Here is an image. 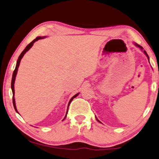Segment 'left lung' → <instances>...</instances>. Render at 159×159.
<instances>
[{
    "label": "left lung",
    "instance_id": "1",
    "mask_svg": "<svg viewBox=\"0 0 159 159\" xmlns=\"http://www.w3.org/2000/svg\"><path fill=\"white\" fill-rule=\"evenodd\" d=\"M135 45H136L137 46H138V47H139V48H141V49H142V50H143V47H142V46H139V45H138V44H137V43H135ZM143 52H144V53H145V54H146V56H147V57H148V59H149V57H148V54H147V53H146V52H145V51H143ZM97 120H98V121H99V120H98V119H97Z\"/></svg>",
    "mask_w": 159,
    "mask_h": 159
}]
</instances>
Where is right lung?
Here are the masks:
<instances>
[{
    "mask_svg": "<svg viewBox=\"0 0 159 159\" xmlns=\"http://www.w3.org/2000/svg\"><path fill=\"white\" fill-rule=\"evenodd\" d=\"M44 38L45 37H37L36 39H34L33 41L31 42V43H30L28 45H27V46H26V48H25L24 49V51H23V52L21 53V54L20 55V57H19V58H18V60H17V62H16V67H15V70H14V73H13V75H12V80H11V89H12V93H13V105H14V109H15V111L17 112L18 113V111H17V110H16V105H15V99H14V81H15V78H16V73H17V70H18V67H19V65H20V61H21V60H22V58L23 57V56H24V54H25V53H26L27 51H28L30 48L32 46H33V43H35V41H39V40H40V39H44ZM78 95V94H76L75 96H73V97H72V98L70 99V102H69V104H68V107H69V105H70V103L71 102V101L73 100V98H75V97H76ZM67 111H68V109H67ZM67 115V114H66ZM66 118V116H65V118ZM64 118V119H65ZM63 119V120H64Z\"/></svg>",
    "mask_w": 159,
    "mask_h": 159,
    "instance_id": "obj_1",
    "label": "right lung"
}]
</instances>
